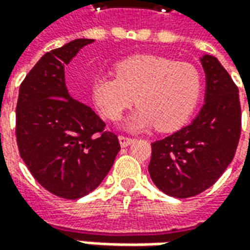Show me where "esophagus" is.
Returning <instances> with one entry per match:
<instances>
[{
	"label": "esophagus",
	"instance_id": "obj_1",
	"mask_svg": "<svg viewBox=\"0 0 250 250\" xmlns=\"http://www.w3.org/2000/svg\"><path fill=\"white\" fill-rule=\"evenodd\" d=\"M132 142H134V139H132V138H128V136H125V135L119 136V143L122 147L130 146Z\"/></svg>",
	"mask_w": 250,
	"mask_h": 250
}]
</instances>
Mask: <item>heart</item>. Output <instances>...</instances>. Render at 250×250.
<instances>
[{
  "instance_id": "heart-1",
  "label": "heart",
  "mask_w": 250,
  "mask_h": 250,
  "mask_svg": "<svg viewBox=\"0 0 250 250\" xmlns=\"http://www.w3.org/2000/svg\"><path fill=\"white\" fill-rule=\"evenodd\" d=\"M116 76H98L92 82V99L111 120L139 105L125 120V128L141 131L152 125L170 131L184 125L198 104L202 79L191 64L155 55H134L120 60Z\"/></svg>"
}]
</instances>
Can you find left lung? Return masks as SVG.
I'll use <instances>...</instances> for the list:
<instances>
[{
    "label": "left lung",
    "instance_id": "8db88e82",
    "mask_svg": "<svg viewBox=\"0 0 250 250\" xmlns=\"http://www.w3.org/2000/svg\"><path fill=\"white\" fill-rule=\"evenodd\" d=\"M201 64L206 73L204 107L190 125L151 143L150 177L175 198L213 186L233 161L241 135L238 88L214 56L205 55Z\"/></svg>",
    "mask_w": 250,
    "mask_h": 250
}]
</instances>
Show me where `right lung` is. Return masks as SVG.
Segmentation results:
<instances>
[{
    "label": "right lung",
    "mask_w": 250,
    "mask_h": 250,
    "mask_svg": "<svg viewBox=\"0 0 250 250\" xmlns=\"http://www.w3.org/2000/svg\"><path fill=\"white\" fill-rule=\"evenodd\" d=\"M91 42L77 39L45 53L21 83L16 107L20 155L42 188L65 199L98 188L120 150L118 136L66 89L64 65Z\"/></svg>",
    "instance_id": "add662e5"
}]
</instances>
